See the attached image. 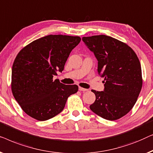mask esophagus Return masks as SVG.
<instances>
[{"label": "esophagus", "instance_id": "esophagus-1", "mask_svg": "<svg viewBox=\"0 0 153 153\" xmlns=\"http://www.w3.org/2000/svg\"><path fill=\"white\" fill-rule=\"evenodd\" d=\"M79 91H88L87 89H85V88H82L81 87H79Z\"/></svg>", "mask_w": 153, "mask_h": 153}]
</instances>
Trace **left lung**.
<instances>
[{
    "label": "left lung",
    "mask_w": 153,
    "mask_h": 153,
    "mask_svg": "<svg viewBox=\"0 0 153 153\" xmlns=\"http://www.w3.org/2000/svg\"><path fill=\"white\" fill-rule=\"evenodd\" d=\"M82 41L95 55L98 74L105 78L104 91L91 90L96 100L90 109L105 119H119L132 109L141 90L139 58L128 45L111 36H83Z\"/></svg>",
    "instance_id": "1"
}]
</instances>
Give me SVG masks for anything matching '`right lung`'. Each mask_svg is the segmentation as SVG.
Here are the masks:
<instances>
[{
  "label": "right lung",
  "mask_w": 153,
  "mask_h": 153,
  "mask_svg": "<svg viewBox=\"0 0 153 153\" xmlns=\"http://www.w3.org/2000/svg\"><path fill=\"white\" fill-rule=\"evenodd\" d=\"M79 36L50 34L21 49L12 69V91L21 109L33 119L44 121L63 110L66 100L78 90L53 79L62 72Z\"/></svg>",
  "instance_id": "1"
}]
</instances>
